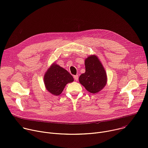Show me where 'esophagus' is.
I'll use <instances>...</instances> for the list:
<instances>
[{
  "label": "esophagus",
  "mask_w": 148,
  "mask_h": 148,
  "mask_svg": "<svg viewBox=\"0 0 148 148\" xmlns=\"http://www.w3.org/2000/svg\"><path fill=\"white\" fill-rule=\"evenodd\" d=\"M74 78L75 79V81H78V75H74Z\"/></svg>",
  "instance_id": "1"
}]
</instances>
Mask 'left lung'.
<instances>
[{"label": "left lung", "mask_w": 148, "mask_h": 148, "mask_svg": "<svg viewBox=\"0 0 148 148\" xmlns=\"http://www.w3.org/2000/svg\"><path fill=\"white\" fill-rule=\"evenodd\" d=\"M86 72L79 77V81L91 93L100 91L107 83V74L101 62L95 56L88 57L85 61Z\"/></svg>", "instance_id": "8db88e82"}]
</instances>
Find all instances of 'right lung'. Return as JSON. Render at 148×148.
<instances>
[{
	"mask_svg": "<svg viewBox=\"0 0 148 148\" xmlns=\"http://www.w3.org/2000/svg\"><path fill=\"white\" fill-rule=\"evenodd\" d=\"M44 81L48 91L54 95H59L66 84L73 82L74 79L67 70L54 63L45 74Z\"/></svg>",
	"mask_w": 148,
	"mask_h": 148,
	"instance_id": "obj_1",
	"label": "right lung"
}]
</instances>
